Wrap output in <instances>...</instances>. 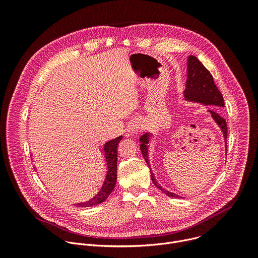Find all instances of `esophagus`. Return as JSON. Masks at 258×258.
<instances>
[{
    "label": "esophagus",
    "instance_id": "obj_1",
    "mask_svg": "<svg viewBox=\"0 0 258 258\" xmlns=\"http://www.w3.org/2000/svg\"><path fill=\"white\" fill-rule=\"evenodd\" d=\"M139 125H134V127H132V132H135V133H137L138 131H139Z\"/></svg>",
    "mask_w": 258,
    "mask_h": 258
}]
</instances>
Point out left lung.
Masks as SVG:
<instances>
[{
  "mask_svg": "<svg viewBox=\"0 0 258 258\" xmlns=\"http://www.w3.org/2000/svg\"><path fill=\"white\" fill-rule=\"evenodd\" d=\"M187 77H188V79L186 82V90L183 91V96H185L186 100L202 103L204 105H214V106H218V107L225 106V101H224L223 95L219 92L217 87L215 86L211 73L205 68V66L195 56H192V55L189 56V58H188V75H187ZM208 111L210 112L212 118L218 124V126L220 127V130H222V132L224 134L225 142H226V149H227L228 126H227L226 119L222 115L218 114L215 110H208ZM149 138H150V134H144L140 138V142L142 143L140 145V149H141V152L143 154V157H144L146 163L148 164V166L150 168L152 181L154 182V185L158 189H160L168 197L182 198V197H179L178 195H175L174 193L168 192L167 190L161 188V186L155 179L154 174L149 165V160H148V146H147V144L149 143Z\"/></svg>",
  "mask_w": 258,
  "mask_h": 258,
  "instance_id": "left-lung-1",
  "label": "left lung"
}]
</instances>
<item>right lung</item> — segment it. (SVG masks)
<instances>
[{
  "mask_svg": "<svg viewBox=\"0 0 258 258\" xmlns=\"http://www.w3.org/2000/svg\"><path fill=\"white\" fill-rule=\"evenodd\" d=\"M122 137L115 138L111 141H108L104 145V154L106 159V165H107V173L104 180V183L98 194L93 197L91 200L87 202L77 203L75 204L77 207H91L98 205L102 202H104L108 196L111 194L113 191L116 179H117V146L118 143L121 141Z\"/></svg>",
  "mask_w": 258,
  "mask_h": 258,
  "instance_id": "right-lung-1",
  "label": "right lung"
}]
</instances>
